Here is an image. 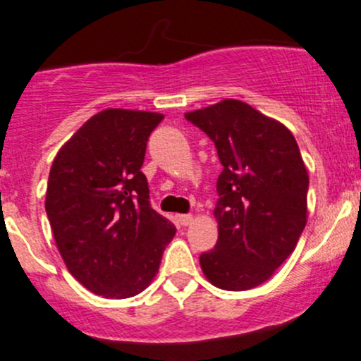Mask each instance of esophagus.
<instances>
[{
  "instance_id": "1",
  "label": "esophagus",
  "mask_w": 361,
  "mask_h": 361,
  "mask_svg": "<svg viewBox=\"0 0 361 361\" xmlns=\"http://www.w3.org/2000/svg\"><path fill=\"white\" fill-rule=\"evenodd\" d=\"M178 220H180L181 225H185V227H187V225H190L192 221H194V216H192V214H180V216H178Z\"/></svg>"
}]
</instances>
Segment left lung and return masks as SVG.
Instances as JSON below:
<instances>
[{
	"mask_svg": "<svg viewBox=\"0 0 361 361\" xmlns=\"http://www.w3.org/2000/svg\"><path fill=\"white\" fill-rule=\"evenodd\" d=\"M185 118L209 136L224 171L218 176V241L201 255L211 285L243 292L267 281L292 255L307 221L309 174L293 134L238 99Z\"/></svg>",
	"mask_w": 361,
	"mask_h": 361,
	"instance_id": "left-lung-1",
	"label": "left lung"
}]
</instances>
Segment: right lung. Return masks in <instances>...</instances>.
I'll list each match as a JSON object with an SVG mask.
<instances>
[{"mask_svg": "<svg viewBox=\"0 0 361 361\" xmlns=\"http://www.w3.org/2000/svg\"><path fill=\"white\" fill-rule=\"evenodd\" d=\"M164 115L108 108L61 147L45 209L57 250L76 281L106 298L141 293L159 272L176 227L152 209L141 166Z\"/></svg>", "mask_w": 361, "mask_h": 361, "instance_id": "add662e5", "label": "right lung"}]
</instances>
